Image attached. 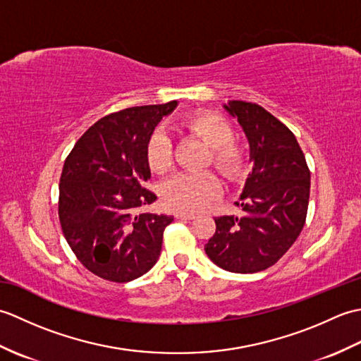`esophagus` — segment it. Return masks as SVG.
<instances>
[{
  "instance_id": "obj_1",
  "label": "esophagus",
  "mask_w": 361,
  "mask_h": 361,
  "mask_svg": "<svg viewBox=\"0 0 361 361\" xmlns=\"http://www.w3.org/2000/svg\"><path fill=\"white\" fill-rule=\"evenodd\" d=\"M175 219H180V220H192V219H195V216H194V214L178 211V212H175Z\"/></svg>"
}]
</instances>
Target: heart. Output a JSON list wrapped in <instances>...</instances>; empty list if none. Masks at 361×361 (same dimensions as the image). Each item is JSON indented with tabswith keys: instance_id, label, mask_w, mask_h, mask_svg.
Segmentation results:
<instances>
[{
	"instance_id": "1",
	"label": "heart",
	"mask_w": 361,
	"mask_h": 361,
	"mask_svg": "<svg viewBox=\"0 0 361 361\" xmlns=\"http://www.w3.org/2000/svg\"><path fill=\"white\" fill-rule=\"evenodd\" d=\"M183 128L209 145L206 166H214L229 181L247 173L248 158L245 147L234 140L231 124L217 113L198 111L183 119ZM145 159L155 173H166L173 167V142L164 130H155L145 142ZM221 190L216 173L183 172L166 181L161 197L166 206L181 212H197L214 200Z\"/></svg>"
}]
</instances>
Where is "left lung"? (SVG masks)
Listing matches in <instances>:
<instances>
[{
    "label": "left lung",
    "mask_w": 361,
    "mask_h": 361,
    "mask_svg": "<svg viewBox=\"0 0 361 361\" xmlns=\"http://www.w3.org/2000/svg\"><path fill=\"white\" fill-rule=\"evenodd\" d=\"M250 142L252 172L245 183L242 216L216 217V233L204 245L214 264L233 273H257L274 265L301 234L307 217L310 171L295 135L252 102L231 101Z\"/></svg>",
    "instance_id": "8db88e82"
}]
</instances>
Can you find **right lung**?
<instances>
[{
	"label": "right lung",
	"instance_id": "1",
	"mask_svg": "<svg viewBox=\"0 0 361 361\" xmlns=\"http://www.w3.org/2000/svg\"><path fill=\"white\" fill-rule=\"evenodd\" d=\"M176 101L111 113L91 126L66 157L59 219L80 264L111 282H128L157 264L172 216L137 214L157 200L145 188V142Z\"/></svg>",
	"mask_w": 361,
	"mask_h": 361
}]
</instances>
